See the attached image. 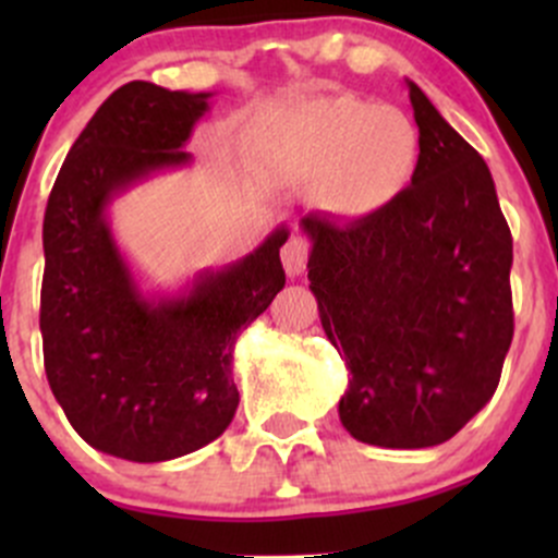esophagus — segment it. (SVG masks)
<instances>
[{
	"mask_svg": "<svg viewBox=\"0 0 558 558\" xmlns=\"http://www.w3.org/2000/svg\"><path fill=\"white\" fill-rule=\"evenodd\" d=\"M307 253H311V243H307L302 234H294V238H291L289 243L283 245V251H280V258H283V267H286V272L291 275V278H296V275L305 272Z\"/></svg>",
	"mask_w": 558,
	"mask_h": 558,
	"instance_id": "esophagus-1",
	"label": "esophagus"
}]
</instances>
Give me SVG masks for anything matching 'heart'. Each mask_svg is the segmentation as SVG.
I'll return each mask as SVG.
<instances>
[{"label": "heart", "mask_w": 558, "mask_h": 558, "mask_svg": "<svg viewBox=\"0 0 558 558\" xmlns=\"http://www.w3.org/2000/svg\"><path fill=\"white\" fill-rule=\"evenodd\" d=\"M421 150L418 126L404 110L335 94L294 107L272 154L291 178L320 185L329 213L369 218L410 189Z\"/></svg>", "instance_id": "obj_1"}]
</instances>
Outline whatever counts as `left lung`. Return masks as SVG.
Wrapping results in <instances>:
<instances>
[{"instance_id": "left-lung-1", "label": "left lung", "mask_w": 558, "mask_h": 558, "mask_svg": "<svg viewBox=\"0 0 558 558\" xmlns=\"http://www.w3.org/2000/svg\"><path fill=\"white\" fill-rule=\"evenodd\" d=\"M408 83L421 167L384 213H307V278L351 373L340 421L359 442L432 448L494 397L513 340V238L486 161Z\"/></svg>"}]
</instances>
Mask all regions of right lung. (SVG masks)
<instances>
[{
	"label": "right lung",
	"mask_w": 558,
	"mask_h": 558,
	"mask_svg": "<svg viewBox=\"0 0 558 558\" xmlns=\"http://www.w3.org/2000/svg\"><path fill=\"white\" fill-rule=\"evenodd\" d=\"M210 99L145 81L112 92L66 154L45 207V373L77 435L116 459L170 461L223 435L240 402V331L286 286V223L178 291H145L112 234L118 196L191 167L183 148Z\"/></svg>",
	"instance_id": "obj_1"
}]
</instances>
